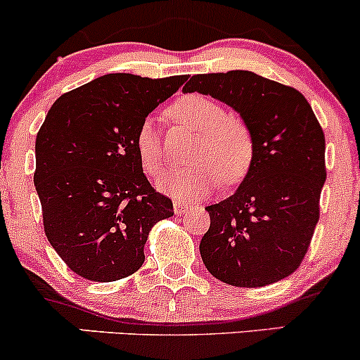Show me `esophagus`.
<instances>
[{"label": "esophagus", "instance_id": "esophagus-1", "mask_svg": "<svg viewBox=\"0 0 360 360\" xmlns=\"http://www.w3.org/2000/svg\"><path fill=\"white\" fill-rule=\"evenodd\" d=\"M188 208H191V205H189V203H184V201H181V200L174 201V212H176L177 215L188 212Z\"/></svg>", "mask_w": 360, "mask_h": 360}]
</instances>
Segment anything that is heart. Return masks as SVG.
<instances>
[{
    "mask_svg": "<svg viewBox=\"0 0 360 360\" xmlns=\"http://www.w3.org/2000/svg\"><path fill=\"white\" fill-rule=\"evenodd\" d=\"M169 116L200 133L191 167L171 171L159 179V188L174 198H200L219 186L239 183L250 172L255 140L246 121L229 112L219 102L200 94L179 98L169 108ZM136 153L148 176H159L164 167V147L155 122L145 120L136 133Z\"/></svg>",
    "mask_w": 360,
    "mask_h": 360,
    "instance_id": "1",
    "label": "heart"
}]
</instances>
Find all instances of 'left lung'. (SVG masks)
I'll return each mask as SVG.
<instances>
[{
  "instance_id": "1",
  "label": "left lung",
  "mask_w": 360,
  "mask_h": 360,
  "mask_svg": "<svg viewBox=\"0 0 360 360\" xmlns=\"http://www.w3.org/2000/svg\"><path fill=\"white\" fill-rule=\"evenodd\" d=\"M183 92H200L240 114L255 157L238 191L205 210V266L234 287H264L294 274L309 250L326 181L325 133L294 86L252 71L195 75Z\"/></svg>"
}]
</instances>
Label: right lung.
I'll return each instance as SVG.
<instances>
[{"mask_svg": "<svg viewBox=\"0 0 360 360\" xmlns=\"http://www.w3.org/2000/svg\"><path fill=\"white\" fill-rule=\"evenodd\" d=\"M188 75L110 73L63 94L35 138L34 184L46 238L77 275L116 282L140 270L157 222L172 201L152 188L136 133Z\"/></svg>", "mask_w": 360, "mask_h": 360, "instance_id": "add662e5", "label": "right lung"}]
</instances>
